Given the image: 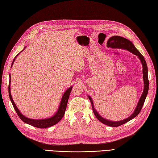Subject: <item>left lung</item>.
I'll list each match as a JSON object with an SVG mask.
<instances>
[{
    "label": "left lung",
    "instance_id": "1",
    "mask_svg": "<svg viewBox=\"0 0 158 158\" xmlns=\"http://www.w3.org/2000/svg\"><path fill=\"white\" fill-rule=\"evenodd\" d=\"M107 46L108 47H111V48H122V49L125 50H127L128 51L131 52V53L133 55H135L136 56H138V58L139 59L140 61L142 64V68H143V83H144V88H143V91L142 93V95H141V98L139 100L138 103H137V106L135 109L134 112L129 117V118L123 119L121 121H113L110 120H107L106 119L103 118V117L101 116L99 113L97 111L95 110L94 102H93L92 98L89 95H88V98L89 99L90 102L92 105V109L93 111H94V114L95 117L98 118L101 122L103 123V124H106L107 125H109V126L111 127H118L120 126V125H123L125 123L128 122L129 121L131 120L134 118L138 115L140 111L141 108H142L143 103L145 102V98H146L148 93V89H149V80H148V66H147V63L145 62V60L143 57V56L141 55L139 51L137 49V48L135 47L134 44L131 43L130 40H129L128 39L123 38L122 37H120V36H113V37H110L107 40Z\"/></svg>",
    "mask_w": 158,
    "mask_h": 158
}]
</instances>
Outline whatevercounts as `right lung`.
<instances>
[{
	"label": "right lung",
	"mask_w": 158,
	"mask_h": 158,
	"mask_svg": "<svg viewBox=\"0 0 158 158\" xmlns=\"http://www.w3.org/2000/svg\"><path fill=\"white\" fill-rule=\"evenodd\" d=\"M25 47L24 48V49H25ZM22 51H21V52ZM19 55V53L17 56H18ZM16 58H17V56H15V59H13V63H12V64H11V67H12V66H13V64L15 62ZM10 85V75L9 76V98L10 99V102H11L12 104H13L14 109L15 110L16 112H17V114L19 115L20 119H21L23 121V122H25L27 124H29L33 127H38V128H47V127H51V126H52V125H54L56 123H57L59 121L63 118V117L64 114V112H65V110H66L68 99H69V98L71 91V89L73 88V87L71 86L69 88H68L67 89L64 91V94L61 98V101H60V103L58 110H57V111H56V114L53 116L51 117V118H46V119H30V118H27V117H25V115H23L21 113V111L19 110V109L17 108V106H16V104L15 103L13 99V98H12V96H11Z\"/></svg>",
	"instance_id": "add662e5"
}]
</instances>
